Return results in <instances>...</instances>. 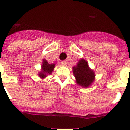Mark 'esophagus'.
Listing matches in <instances>:
<instances>
[{
	"label": "esophagus",
	"mask_w": 130,
	"mask_h": 130,
	"mask_svg": "<svg viewBox=\"0 0 130 130\" xmlns=\"http://www.w3.org/2000/svg\"><path fill=\"white\" fill-rule=\"evenodd\" d=\"M61 65H63V66H66V65H67V62L66 61H62L61 62Z\"/></svg>",
	"instance_id": "obj_1"
}]
</instances>
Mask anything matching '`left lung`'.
Segmentation results:
<instances>
[{"instance_id": "left-lung-1", "label": "left lung", "mask_w": 130, "mask_h": 130, "mask_svg": "<svg viewBox=\"0 0 130 130\" xmlns=\"http://www.w3.org/2000/svg\"><path fill=\"white\" fill-rule=\"evenodd\" d=\"M72 72L76 83L83 88L89 87L95 81V72L89 67L88 62L83 58L80 59L77 65L72 67Z\"/></svg>"}]
</instances>
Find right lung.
Instances as JSON below:
<instances>
[{
    "label": "right lung",
    "instance_id": "1",
    "mask_svg": "<svg viewBox=\"0 0 130 130\" xmlns=\"http://www.w3.org/2000/svg\"><path fill=\"white\" fill-rule=\"evenodd\" d=\"M42 64L41 65V71L38 72V75L41 79H44L48 75H51L55 67V64H49L45 59H43Z\"/></svg>",
    "mask_w": 130,
    "mask_h": 130
}]
</instances>
